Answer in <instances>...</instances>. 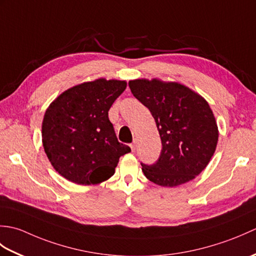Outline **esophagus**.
<instances>
[{"label":"esophagus","instance_id":"obj_1","mask_svg":"<svg viewBox=\"0 0 256 256\" xmlns=\"http://www.w3.org/2000/svg\"><path fill=\"white\" fill-rule=\"evenodd\" d=\"M130 148H131V150H132V152H134L135 150V148H136V140H134L133 142L130 144Z\"/></svg>","mask_w":256,"mask_h":256}]
</instances>
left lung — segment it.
<instances>
[{
    "label": "left lung",
    "mask_w": 256,
    "mask_h": 256,
    "mask_svg": "<svg viewBox=\"0 0 256 256\" xmlns=\"http://www.w3.org/2000/svg\"><path fill=\"white\" fill-rule=\"evenodd\" d=\"M128 86L150 111L162 140L158 160L142 164L146 178L162 187L192 180L209 164L218 144L219 130L209 103L175 81L135 79Z\"/></svg>",
    "instance_id": "left-lung-1"
}]
</instances>
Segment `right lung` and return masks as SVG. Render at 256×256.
Instances as JSON below:
<instances>
[{
	"label": "right lung",
	"mask_w": 256,
	"mask_h": 256,
	"mask_svg": "<svg viewBox=\"0 0 256 256\" xmlns=\"http://www.w3.org/2000/svg\"><path fill=\"white\" fill-rule=\"evenodd\" d=\"M126 81L99 78L74 86L45 112L42 140L50 164L67 180L96 184L114 175L120 157L130 153L120 143L108 116Z\"/></svg>",
	"instance_id": "add662e5"
}]
</instances>
